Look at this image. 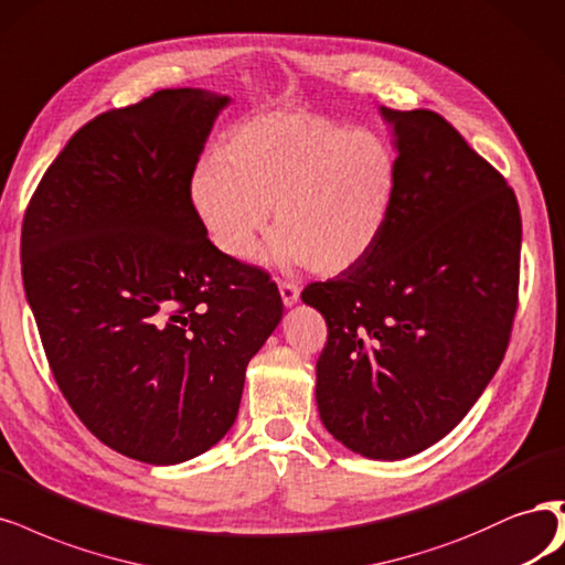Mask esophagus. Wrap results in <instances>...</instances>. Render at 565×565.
<instances>
[{"mask_svg":"<svg viewBox=\"0 0 565 565\" xmlns=\"http://www.w3.org/2000/svg\"><path fill=\"white\" fill-rule=\"evenodd\" d=\"M278 287H280V297H282L285 306H295L299 301V285L297 282L280 280Z\"/></svg>","mask_w":565,"mask_h":565,"instance_id":"esophagus-1","label":"esophagus"}]
</instances>
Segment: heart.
Here are the masks:
<instances>
[{
    "instance_id": "b5f03b06",
    "label": "heart",
    "mask_w": 565,
    "mask_h": 565,
    "mask_svg": "<svg viewBox=\"0 0 565 565\" xmlns=\"http://www.w3.org/2000/svg\"><path fill=\"white\" fill-rule=\"evenodd\" d=\"M397 149L383 135L313 111H268L231 130L191 172L212 245L247 259L276 205L266 259L337 276L372 255L399 196Z\"/></svg>"
}]
</instances>
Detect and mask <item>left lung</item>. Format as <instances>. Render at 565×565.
Here are the masks:
<instances>
[{"mask_svg": "<svg viewBox=\"0 0 565 565\" xmlns=\"http://www.w3.org/2000/svg\"><path fill=\"white\" fill-rule=\"evenodd\" d=\"M402 166L372 255L301 299L327 322L316 399L343 446L376 460L449 435L489 385L519 306L521 212L508 180L430 109H381Z\"/></svg>", "mask_w": 565, "mask_h": 565, "instance_id": "1", "label": "left lung"}]
</instances>
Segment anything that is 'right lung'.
<instances>
[{
  "mask_svg": "<svg viewBox=\"0 0 565 565\" xmlns=\"http://www.w3.org/2000/svg\"><path fill=\"white\" fill-rule=\"evenodd\" d=\"M226 103L166 88L97 114L23 217V282L57 387L97 439L151 465L228 433L247 362L282 318L276 282L212 245L191 203Z\"/></svg>",
  "mask_w": 565,
  "mask_h": 565,
  "instance_id": "obj_1",
  "label": "right lung"
}]
</instances>
